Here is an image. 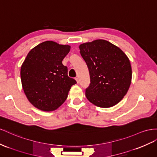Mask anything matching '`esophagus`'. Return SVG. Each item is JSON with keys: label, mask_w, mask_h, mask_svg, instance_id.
Masks as SVG:
<instances>
[{"label": "esophagus", "mask_w": 157, "mask_h": 157, "mask_svg": "<svg viewBox=\"0 0 157 157\" xmlns=\"http://www.w3.org/2000/svg\"><path fill=\"white\" fill-rule=\"evenodd\" d=\"M75 80H76V81H77V83L79 82V80H78V77H76V78H75Z\"/></svg>", "instance_id": "obj_1"}]
</instances>
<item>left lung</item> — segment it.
Masks as SVG:
<instances>
[{"label":"left lung","mask_w":157,"mask_h":157,"mask_svg":"<svg viewBox=\"0 0 157 157\" xmlns=\"http://www.w3.org/2000/svg\"><path fill=\"white\" fill-rule=\"evenodd\" d=\"M90 77L86 98L100 108H110L124 98L132 78L129 58L117 46L104 40L79 45Z\"/></svg>","instance_id":"left-lung-1"}]
</instances>
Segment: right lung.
<instances>
[{
  "label": "right lung",
  "mask_w": 157,
  "mask_h": 157,
  "mask_svg": "<svg viewBox=\"0 0 157 157\" xmlns=\"http://www.w3.org/2000/svg\"><path fill=\"white\" fill-rule=\"evenodd\" d=\"M71 46L46 41L32 49L20 69L21 81L28 100L42 111L57 109L65 102L71 86L77 83L67 75L62 61Z\"/></svg>",
  "instance_id": "add662e5"
}]
</instances>
